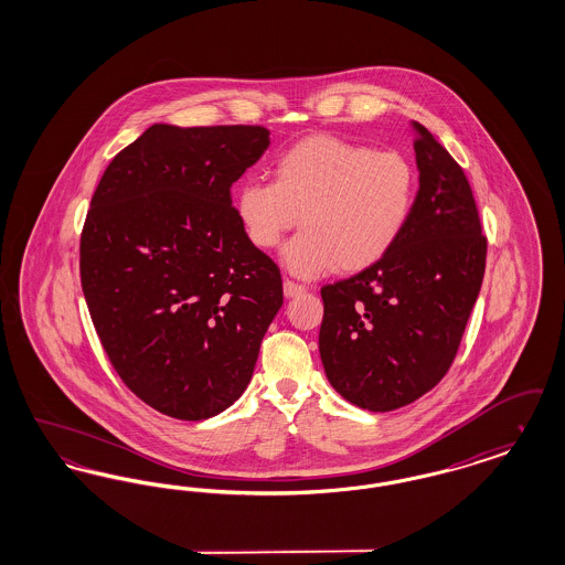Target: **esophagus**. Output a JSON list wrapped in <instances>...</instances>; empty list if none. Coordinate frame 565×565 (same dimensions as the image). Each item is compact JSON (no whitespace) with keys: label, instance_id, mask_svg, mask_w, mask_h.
<instances>
[{"label":"esophagus","instance_id":"1","mask_svg":"<svg viewBox=\"0 0 565 565\" xmlns=\"http://www.w3.org/2000/svg\"><path fill=\"white\" fill-rule=\"evenodd\" d=\"M302 292H305V286L296 284L292 279H284V295H286V298H295V296H300Z\"/></svg>","mask_w":565,"mask_h":565}]
</instances>
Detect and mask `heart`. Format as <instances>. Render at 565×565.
I'll return each instance as SVG.
<instances>
[{
	"label": "heart",
	"mask_w": 565,
	"mask_h": 565,
	"mask_svg": "<svg viewBox=\"0 0 565 565\" xmlns=\"http://www.w3.org/2000/svg\"><path fill=\"white\" fill-rule=\"evenodd\" d=\"M275 180H247L235 210L254 245L270 249L302 220L305 231L284 247L298 277L371 269L403 239L417 201V169L401 152L332 135L288 148Z\"/></svg>",
	"instance_id": "heart-1"
}]
</instances>
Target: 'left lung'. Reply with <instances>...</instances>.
I'll return each mask as SVG.
<instances>
[{"label":"left lung","instance_id":"1","mask_svg":"<svg viewBox=\"0 0 565 565\" xmlns=\"http://www.w3.org/2000/svg\"><path fill=\"white\" fill-rule=\"evenodd\" d=\"M411 129L419 189L403 239L322 288L326 376L373 413L417 401L445 376L483 284L487 239L470 184L426 127Z\"/></svg>","mask_w":565,"mask_h":565}]
</instances>
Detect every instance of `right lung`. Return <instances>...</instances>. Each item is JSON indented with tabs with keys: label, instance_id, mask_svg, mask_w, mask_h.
Instances as JSON below:
<instances>
[{
	"label": "right lung",
	"instance_id": "1",
	"mask_svg": "<svg viewBox=\"0 0 565 565\" xmlns=\"http://www.w3.org/2000/svg\"><path fill=\"white\" fill-rule=\"evenodd\" d=\"M269 143L263 127L159 122L93 194L82 292L116 373L169 417L201 422L235 403L284 302L279 269L231 201Z\"/></svg>",
	"mask_w": 565,
	"mask_h": 565
}]
</instances>
